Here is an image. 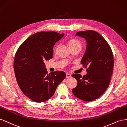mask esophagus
<instances>
[{"label": "esophagus", "mask_w": 127, "mask_h": 127, "mask_svg": "<svg viewBox=\"0 0 127 127\" xmlns=\"http://www.w3.org/2000/svg\"><path fill=\"white\" fill-rule=\"evenodd\" d=\"M71 77V75L69 73H66V78H70Z\"/></svg>", "instance_id": "obj_1"}]
</instances>
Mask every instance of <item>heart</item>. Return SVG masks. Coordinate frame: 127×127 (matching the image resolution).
Masks as SVG:
<instances>
[{"instance_id": "1", "label": "heart", "mask_w": 127, "mask_h": 127, "mask_svg": "<svg viewBox=\"0 0 127 127\" xmlns=\"http://www.w3.org/2000/svg\"><path fill=\"white\" fill-rule=\"evenodd\" d=\"M67 43H68V46H69L71 49H73V48H82L81 43L80 42V41H79L77 39H71L70 40H68L67 41ZM59 46L57 45L55 48V50H54L55 52H56V50L58 48H59Z\"/></svg>"}]
</instances>
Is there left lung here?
<instances>
[{"mask_svg": "<svg viewBox=\"0 0 127 127\" xmlns=\"http://www.w3.org/2000/svg\"><path fill=\"white\" fill-rule=\"evenodd\" d=\"M76 35L86 39L87 47L81 63L87 73L72 75L77 80L72 89L74 95L86 102L98 98L110 85L113 73L114 58L110 45L98 32L93 30L78 32Z\"/></svg>", "mask_w": 127, "mask_h": 127, "instance_id": "obj_1", "label": "left lung"}]
</instances>
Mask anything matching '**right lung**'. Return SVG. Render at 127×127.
<instances>
[{
	"label": "right lung",
	"mask_w": 127,
	"mask_h": 127,
	"mask_svg": "<svg viewBox=\"0 0 127 127\" xmlns=\"http://www.w3.org/2000/svg\"><path fill=\"white\" fill-rule=\"evenodd\" d=\"M54 31H42L31 35L18 48L14 60L17 84L29 98L43 102L52 97L66 77L65 72L48 73L44 62L53 58V46L64 36Z\"/></svg>",
	"instance_id": "obj_1"
}]
</instances>
